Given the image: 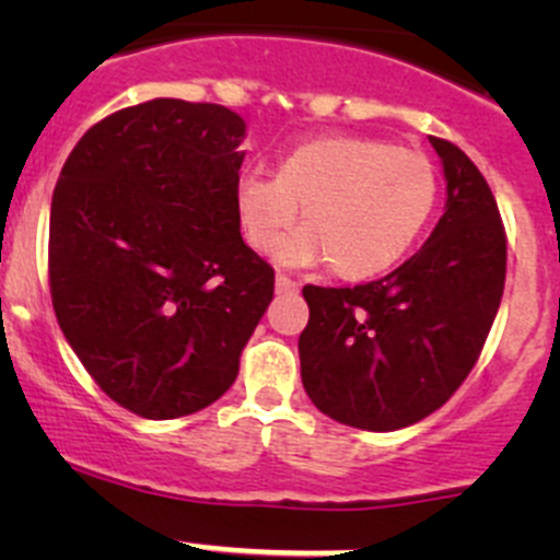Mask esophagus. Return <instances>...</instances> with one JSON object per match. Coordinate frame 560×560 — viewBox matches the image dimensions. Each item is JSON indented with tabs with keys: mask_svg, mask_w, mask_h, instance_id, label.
<instances>
[{
	"mask_svg": "<svg viewBox=\"0 0 560 560\" xmlns=\"http://www.w3.org/2000/svg\"><path fill=\"white\" fill-rule=\"evenodd\" d=\"M276 292H281V295H290V292H298V281H292L290 276L279 273V276H276Z\"/></svg>",
	"mask_w": 560,
	"mask_h": 560,
	"instance_id": "obj_1",
	"label": "esophagus"
}]
</instances>
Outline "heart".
I'll list each match as a JSON object with an SVG mask.
<instances>
[{
    "label": "heart",
    "instance_id": "b5f03b06",
    "mask_svg": "<svg viewBox=\"0 0 560 560\" xmlns=\"http://www.w3.org/2000/svg\"><path fill=\"white\" fill-rule=\"evenodd\" d=\"M439 171L431 156L369 135H322L287 151L276 175H244L235 189L244 235L284 265L330 262L363 281L406 257L433 217ZM304 206L307 228L283 235ZM283 237L285 241L281 242Z\"/></svg>",
    "mask_w": 560,
    "mask_h": 560
}]
</instances>
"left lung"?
<instances>
[{
	"instance_id": "left-lung-1",
	"label": "left lung",
	"mask_w": 560,
	"mask_h": 560,
	"mask_svg": "<svg viewBox=\"0 0 560 560\" xmlns=\"http://www.w3.org/2000/svg\"><path fill=\"white\" fill-rule=\"evenodd\" d=\"M447 206L428 244L385 279L303 287L301 380L322 415L398 431L447 404L485 347L506 279V233L485 175L431 138Z\"/></svg>"
}]
</instances>
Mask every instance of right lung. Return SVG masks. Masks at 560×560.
I'll list each match as a JSON object with an SVG mask.
<instances>
[{
    "instance_id": "obj_1",
    "label": "right lung",
    "mask_w": 560,
    "mask_h": 560,
    "mask_svg": "<svg viewBox=\"0 0 560 560\" xmlns=\"http://www.w3.org/2000/svg\"><path fill=\"white\" fill-rule=\"evenodd\" d=\"M238 113L151 100L94 124L50 200V301L100 389L145 420L195 415L238 376L273 301L241 238Z\"/></svg>"
}]
</instances>
